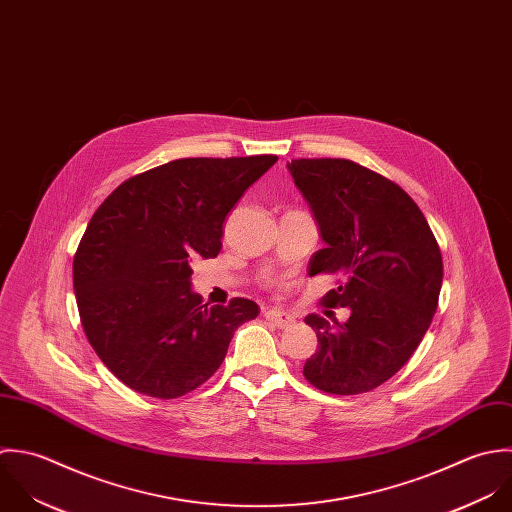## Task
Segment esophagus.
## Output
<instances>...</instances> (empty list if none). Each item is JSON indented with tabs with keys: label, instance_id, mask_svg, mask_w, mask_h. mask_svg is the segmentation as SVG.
I'll return each mask as SVG.
<instances>
[{
	"label": "esophagus",
	"instance_id": "esophagus-1",
	"mask_svg": "<svg viewBox=\"0 0 512 512\" xmlns=\"http://www.w3.org/2000/svg\"><path fill=\"white\" fill-rule=\"evenodd\" d=\"M266 320H268L270 324H274L278 330H286V328H290V326L294 324L292 316H288V314H284V312H280V310H268V312H266Z\"/></svg>",
	"mask_w": 512,
	"mask_h": 512
}]
</instances>
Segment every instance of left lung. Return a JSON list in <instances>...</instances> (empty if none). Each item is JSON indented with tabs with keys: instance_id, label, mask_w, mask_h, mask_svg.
Returning <instances> with one entry per match:
<instances>
[{
	"instance_id": "obj_1",
	"label": "left lung",
	"mask_w": 512,
	"mask_h": 512,
	"mask_svg": "<svg viewBox=\"0 0 512 512\" xmlns=\"http://www.w3.org/2000/svg\"><path fill=\"white\" fill-rule=\"evenodd\" d=\"M288 171L326 242L308 272L341 276L324 304L349 310L343 324L306 318L320 349L304 375L326 393L371 391L407 363L431 326L443 284L439 244L411 196L377 172L345 159H300Z\"/></svg>"
}]
</instances>
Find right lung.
<instances>
[{
  "instance_id": "1",
  "label": "right lung",
  "mask_w": 512,
  "mask_h": 512,
  "mask_svg": "<svg viewBox=\"0 0 512 512\" xmlns=\"http://www.w3.org/2000/svg\"><path fill=\"white\" fill-rule=\"evenodd\" d=\"M278 157L178 159L117 186L93 214L73 260L87 340L127 387L157 399L202 385L234 332L260 314L246 298L210 306L192 262L222 248V224Z\"/></svg>"
}]
</instances>
